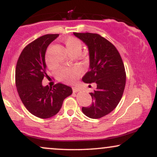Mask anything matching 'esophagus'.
I'll return each instance as SVG.
<instances>
[{"instance_id":"34e87169","label":"esophagus","mask_w":157,"mask_h":157,"mask_svg":"<svg viewBox=\"0 0 157 157\" xmlns=\"http://www.w3.org/2000/svg\"><path fill=\"white\" fill-rule=\"evenodd\" d=\"M72 90H73V92H75V93L78 92V91H80V89H79L78 88H76V87H73Z\"/></svg>"}]
</instances>
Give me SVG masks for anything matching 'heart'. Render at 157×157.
Here are the masks:
<instances>
[{
    "instance_id": "b5f03b06",
    "label": "heart",
    "mask_w": 157,
    "mask_h": 157,
    "mask_svg": "<svg viewBox=\"0 0 157 157\" xmlns=\"http://www.w3.org/2000/svg\"><path fill=\"white\" fill-rule=\"evenodd\" d=\"M67 51L69 54L77 53L80 55L82 49V43L78 38L75 37H67L63 40ZM46 62L48 67L50 68H54L55 64L50 60L49 56L48 55L46 57ZM80 75V71L77 68H63L59 72V77L61 80L67 82V83H73L75 82L77 77Z\"/></svg>"
}]
</instances>
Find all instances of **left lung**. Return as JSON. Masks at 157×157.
Instances as JSON below:
<instances>
[{
	"label": "left lung",
	"instance_id": "1",
	"mask_svg": "<svg viewBox=\"0 0 157 157\" xmlns=\"http://www.w3.org/2000/svg\"><path fill=\"white\" fill-rule=\"evenodd\" d=\"M87 46L89 71L82 77L86 83L95 82L97 89L90 93L92 103L82 111L91 119L101 118L111 113L121 100L125 86L123 62L115 46L98 34L74 33Z\"/></svg>",
	"mask_w": 157,
	"mask_h": 157
}]
</instances>
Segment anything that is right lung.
Instances as JSON below:
<instances>
[{
  "label": "right lung",
  "mask_w": 157,
  "mask_h": 157,
  "mask_svg": "<svg viewBox=\"0 0 157 157\" xmlns=\"http://www.w3.org/2000/svg\"><path fill=\"white\" fill-rule=\"evenodd\" d=\"M58 36L46 35L34 40L23 48L16 66L15 82L20 98L26 109L39 118L57 114L63 100L72 94V89L63 83L53 88L42 84L43 79L47 77L46 49Z\"/></svg>",
  "instance_id": "obj_1"
}]
</instances>
